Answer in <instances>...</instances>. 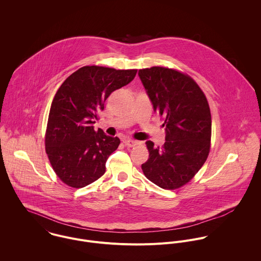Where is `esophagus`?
<instances>
[{
	"instance_id": "1",
	"label": "esophagus",
	"mask_w": 261,
	"mask_h": 261,
	"mask_svg": "<svg viewBox=\"0 0 261 261\" xmlns=\"http://www.w3.org/2000/svg\"><path fill=\"white\" fill-rule=\"evenodd\" d=\"M123 143H124V145H125L126 147H129V148H133V147L139 145V142H138V141H134V140H129V139L124 140Z\"/></svg>"
}]
</instances>
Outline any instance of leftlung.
Returning a JSON list of instances; mask_svg holds the SVG:
<instances>
[{
  "label": "left lung",
  "instance_id": "1",
  "mask_svg": "<svg viewBox=\"0 0 261 261\" xmlns=\"http://www.w3.org/2000/svg\"><path fill=\"white\" fill-rule=\"evenodd\" d=\"M152 103L164 117L162 148L146 142L149 160L142 165L150 182L166 190L187 184L206 162L211 142V112L204 92L189 75L153 66L139 70Z\"/></svg>",
  "mask_w": 261,
  "mask_h": 261
}]
</instances>
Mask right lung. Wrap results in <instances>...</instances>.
Masks as SVG:
<instances>
[{
	"instance_id": "add662e5",
	"label": "right lung",
	"mask_w": 261,
	"mask_h": 261,
	"mask_svg": "<svg viewBox=\"0 0 261 261\" xmlns=\"http://www.w3.org/2000/svg\"><path fill=\"white\" fill-rule=\"evenodd\" d=\"M137 71L84 66L57 90L48 116L45 147L54 172L66 185L83 188L106 173V163L120 141L100 128L95 132L93 123L112 91L128 84Z\"/></svg>"
}]
</instances>
